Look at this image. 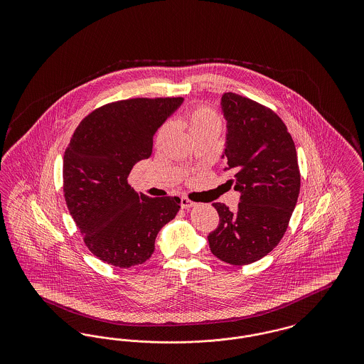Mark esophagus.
<instances>
[{"label":"esophagus","mask_w":364,"mask_h":364,"mask_svg":"<svg viewBox=\"0 0 364 364\" xmlns=\"http://www.w3.org/2000/svg\"><path fill=\"white\" fill-rule=\"evenodd\" d=\"M180 206L183 208H191L192 206H195V203L188 199V198H186V196H183L181 198V202H180Z\"/></svg>","instance_id":"1"}]
</instances>
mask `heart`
Returning <instances> with one entry per match:
<instances>
[{
    "mask_svg": "<svg viewBox=\"0 0 364 364\" xmlns=\"http://www.w3.org/2000/svg\"><path fill=\"white\" fill-rule=\"evenodd\" d=\"M181 125L190 132L191 136L200 132V131H205L208 128H213V127H220V119L218 116L208 107L205 105H195L190 107L184 116L181 117ZM168 131V127L164 125L159 128L158 134H156V143H159L162 138L165 136Z\"/></svg>",
    "mask_w": 364,
    "mask_h": 364,
    "instance_id": "heart-1",
    "label": "heart"
}]
</instances>
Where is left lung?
<instances>
[{
    "mask_svg": "<svg viewBox=\"0 0 364 364\" xmlns=\"http://www.w3.org/2000/svg\"><path fill=\"white\" fill-rule=\"evenodd\" d=\"M221 107L228 127L224 172L242 196L237 211L213 203L220 224L208 239L218 259L242 266L266 257L285 235L300 172L294 139L272 109L235 92L223 95Z\"/></svg>",
    "mask_w": 364,
    "mask_h": 364,
    "instance_id": "1",
    "label": "left lung"
}]
</instances>
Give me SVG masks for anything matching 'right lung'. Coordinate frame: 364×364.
Instances as JSON below:
<instances>
[{
  "label": "right lung",
  "mask_w": 364,
  "mask_h": 364,
  "mask_svg": "<svg viewBox=\"0 0 364 364\" xmlns=\"http://www.w3.org/2000/svg\"><path fill=\"white\" fill-rule=\"evenodd\" d=\"M183 98H131L92 110L75 129L64 154V196L87 248L127 269L149 259L161 228L180 198H149L128 183L135 164L153 151V136Z\"/></svg>",
  "instance_id": "obj_1"
}]
</instances>
